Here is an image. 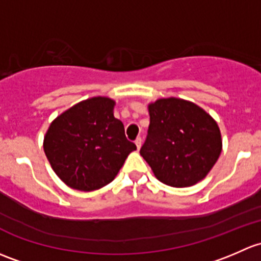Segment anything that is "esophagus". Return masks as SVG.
<instances>
[{
  "instance_id": "esophagus-1",
  "label": "esophagus",
  "mask_w": 261,
  "mask_h": 261,
  "mask_svg": "<svg viewBox=\"0 0 261 261\" xmlns=\"http://www.w3.org/2000/svg\"><path fill=\"white\" fill-rule=\"evenodd\" d=\"M134 143H136L137 149H141V147H142V138H141V137H139V138H137Z\"/></svg>"
}]
</instances>
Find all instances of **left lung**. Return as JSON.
<instances>
[{"label":"left lung","mask_w":261,"mask_h":261,"mask_svg":"<svg viewBox=\"0 0 261 261\" xmlns=\"http://www.w3.org/2000/svg\"><path fill=\"white\" fill-rule=\"evenodd\" d=\"M148 112V134L141 155L157 179L172 187H190L205 178L222 149L214 118L178 98L158 99Z\"/></svg>","instance_id":"obj_1"}]
</instances>
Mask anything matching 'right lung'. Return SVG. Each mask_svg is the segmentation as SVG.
I'll use <instances>...</instances> for the list:
<instances>
[{"instance_id":"add662e5","label":"right lung","mask_w":261,"mask_h":261,"mask_svg":"<svg viewBox=\"0 0 261 261\" xmlns=\"http://www.w3.org/2000/svg\"><path fill=\"white\" fill-rule=\"evenodd\" d=\"M114 106L107 96L80 101L55 118L45 134L51 167L71 189L89 192L107 186L137 149L114 118Z\"/></svg>"}]
</instances>
